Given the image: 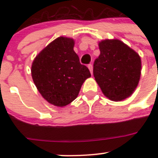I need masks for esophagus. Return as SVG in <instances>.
<instances>
[{"mask_svg":"<svg viewBox=\"0 0 158 158\" xmlns=\"http://www.w3.org/2000/svg\"><path fill=\"white\" fill-rule=\"evenodd\" d=\"M88 68L89 69V71H90L91 74H92V71H93V66H92V64H89L88 65Z\"/></svg>","mask_w":158,"mask_h":158,"instance_id":"1","label":"esophagus"}]
</instances>
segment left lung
Listing matches in <instances>:
<instances>
[{"label": "left lung", "mask_w": 158, "mask_h": 158, "mask_svg": "<svg viewBox=\"0 0 158 158\" xmlns=\"http://www.w3.org/2000/svg\"><path fill=\"white\" fill-rule=\"evenodd\" d=\"M100 55L93 64V75L103 94L112 101H122L135 91L141 76V58L118 40L98 44Z\"/></svg>", "instance_id": "8db88e82"}]
</instances>
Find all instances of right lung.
<instances>
[{
  "mask_svg": "<svg viewBox=\"0 0 158 158\" xmlns=\"http://www.w3.org/2000/svg\"><path fill=\"white\" fill-rule=\"evenodd\" d=\"M73 47V39L60 36L43 49L32 64V78L38 91L56 106H66L76 99L84 81L91 76Z\"/></svg>",
  "mask_w": 158,
  "mask_h": 158,
  "instance_id": "obj_1",
  "label": "right lung"
}]
</instances>
